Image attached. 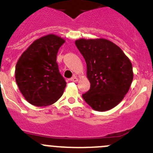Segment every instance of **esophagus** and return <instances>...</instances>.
Here are the masks:
<instances>
[{
    "label": "esophagus",
    "instance_id": "obj_1",
    "mask_svg": "<svg viewBox=\"0 0 153 153\" xmlns=\"http://www.w3.org/2000/svg\"><path fill=\"white\" fill-rule=\"evenodd\" d=\"M70 81H73V82H76V81H78V78L74 76H73V77L70 78Z\"/></svg>",
    "mask_w": 153,
    "mask_h": 153
}]
</instances>
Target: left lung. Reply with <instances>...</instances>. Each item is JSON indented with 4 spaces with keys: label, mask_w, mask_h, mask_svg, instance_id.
I'll return each instance as SVG.
<instances>
[{
    "label": "left lung",
    "mask_w": 153,
    "mask_h": 153,
    "mask_svg": "<svg viewBox=\"0 0 153 153\" xmlns=\"http://www.w3.org/2000/svg\"><path fill=\"white\" fill-rule=\"evenodd\" d=\"M75 44L86 60L90 83L83 98L97 111L113 109L129 91L133 79L132 63L120 47L106 39L81 38Z\"/></svg>",
    "instance_id": "left-lung-1"
}]
</instances>
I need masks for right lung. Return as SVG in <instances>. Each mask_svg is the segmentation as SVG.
I'll return each instance as SVG.
<instances>
[{
	"label": "right lung",
	"instance_id": "add662e5",
	"mask_svg": "<svg viewBox=\"0 0 153 153\" xmlns=\"http://www.w3.org/2000/svg\"><path fill=\"white\" fill-rule=\"evenodd\" d=\"M65 40L48 34L33 41L16 64L15 79L25 100L36 106L56 102L67 83L59 72L56 55Z\"/></svg>",
	"mask_w": 153,
	"mask_h": 153
}]
</instances>
